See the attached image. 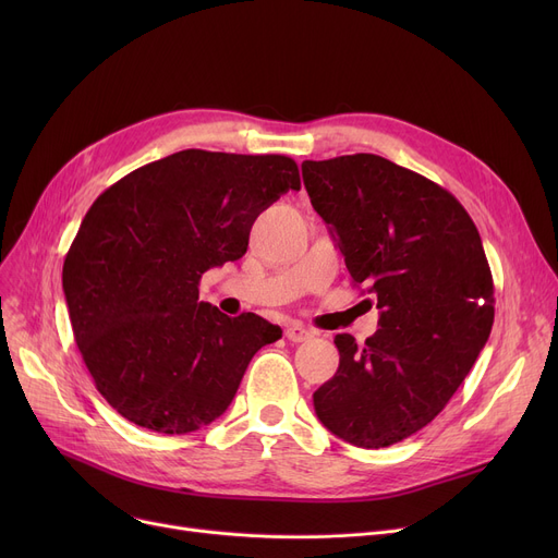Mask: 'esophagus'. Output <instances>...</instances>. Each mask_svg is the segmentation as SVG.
Masks as SVG:
<instances>
[{
  "instance_id": "34e87169",
  "label": "esophagus",
  "mask_w": 558,
  "mask_h": 558,
  "mask_svg": "<svg viewBox=\"0 0 558 558\" xmlns=\"http://www.w3.org/2000/svg\"><path fill=\"white\" fill-rule=\"evenodd\" d=\"M284 337H287L289 341L301 343V341L312 339V330H307V328H303V326H289V328L284 330Z\"/></svg>"
}]
</instances>
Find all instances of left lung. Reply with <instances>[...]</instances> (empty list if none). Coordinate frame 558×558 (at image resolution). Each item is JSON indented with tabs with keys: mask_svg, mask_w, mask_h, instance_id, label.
Listing matches in <instances>:
<instances>
[{
	"mask_svg": "<svg viewBox=\"0 0 558 558\" xmlns=\"http://www.w3.org/2000/svg\"><path fill=\"white\" fill-rule=\"evenodd\" d=\"M303 183L379 310L364 345L335 337L339 368L314 391V412L348 444L387 448L441 414L488 341L482 238L448 190L383 156L305 160Z\"/></svg>",
	"mask_w": 558,
	"mask_h": 558,
	"instance_id": "obj_1",
	"label": "left lung"
}]
</instances>
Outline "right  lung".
<instances>
[{"label":"right lung","instance_id":"obj_1","mask_svg":"<svg viewBox=\"0 0 558 558\" xmlns=\"http://www.w3.org/2000/svg\"><path fill=\"white\" fill-rule=\"evenodd\" d=\"M289 190H301V173L287 156L185 149L93 203L63 291L83 362L117 414L187 434L226 412L253 355L282 330L198 301V280L240 259L257 215Z\"/></svg>","mask_w":558,"mask_h":558}]
</instances>
